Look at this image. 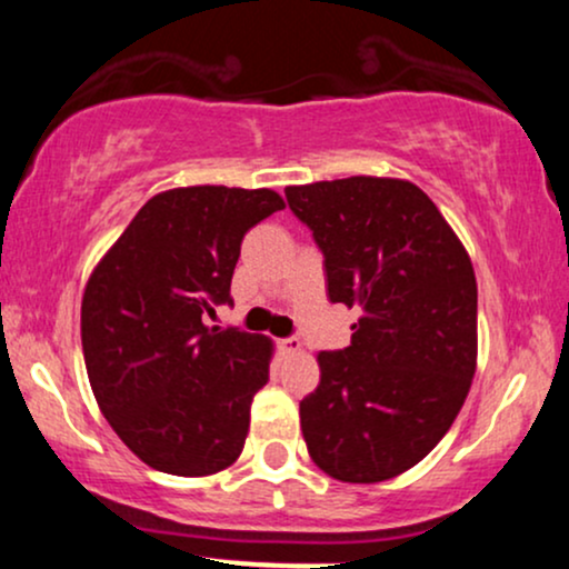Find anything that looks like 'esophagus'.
Wrapping results in <instances>:
<instances>
[{"instance_id":"esophagus-1","label":"esophagus","mask_w":569,"mask_h":569,"mask_svg":"<svg viewBox=\"0 0 569 569\" xmlns=\"http://www.w3.org/2000/svg\"><path fill=\"white\" fill-rule=\"evenodd\" d=\"M280 350L283 352H289V356H297L299 350H302V342H299V337H286V339H280Z\"/></svg>"}]
</instances>
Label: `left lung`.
Returning a JSON list of instances; mask_svg holds the SVG:
<instances>
[{
  "label": "left lung",
  "mask_w": 569,
  "mask_h": 569,
  "mask_svg": "<svg viewBox=\"0 0 569 569\" xmlns=\"http://www.w3.org/2000/svg\"><path fill=\"white\" fill-rule=\"evenodd\" d=\"M323 253L331 302L358 307L345 350L318 352L299 403L312 462L375 485L409 471L452 428L476 371V276L433 200L401 179L286 187Z\"/></svg>",
  "instance_id": "1"
}]
</instances>
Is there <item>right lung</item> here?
<instances>
[{"instance_id":"1","label":"right lung","mask_w":569,"mask_h":569,"mask_svg":"<svg viewBox=\"0 0 569 569\" xmlns=\"http://www.w3.org/2000/svg\"><path fill=\"white\" fill-rule=\"evenodd\" d=\"M280 208L272 189H168L143 202L84 286L90 388L154 471L211 476L243 452L272 342L206 318L232 302L243 234Z\"/></svg>"}]
</instances>
